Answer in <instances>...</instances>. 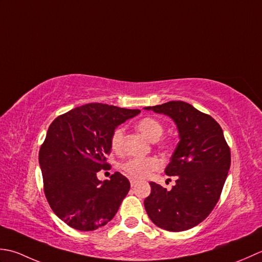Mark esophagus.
<instances>
[{
	"label": "esophagus",
	"instance_id": "1",
	"mask_svg": "<svg viewBox=\"0 0 262 262\" xmlns=\"http://www.w3.org/2000/svg\"><path fill=\"white\" fill-rule=\"evenodd\" d=\"M137 183H138V181H137V180H135V179H130V184H131V186H135V185H137Z\"/></svg>",
	"mask_w": 262,
	"mask_h": 262
}]
</instances>
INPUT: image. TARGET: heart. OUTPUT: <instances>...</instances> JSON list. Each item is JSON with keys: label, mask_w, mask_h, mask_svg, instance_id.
<instances>
[{"label": "heart", "mask_w": 262, "mask_h": 262, "mask_svg": "<svg viewBox=\"0 0 262 262\" xmlns=\"http://www.w3.org/2000/svg\"><path fill=\"white\" fill-rule=\"evenodd\" d=\"M138 130L145 136L148 140L157 141L164 133V124L155 117H145L139 121ZM124 131L122 127H116L112 133L111 147L115 152H120L123 148ZM158 146L163 149L169 148V142L166 140L159 141ZM121 169L132 179H145L154 170L161 167V162L156 157H133L121 164Z\"/></svg>", "instance_id": "obj_1"}]
</instances>
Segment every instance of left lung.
Returning a JSON list of instances; mask_svg holds the SVG:
<instances>
[{
  "label": "left lung",
  "mask_w": 262,
  "mask_h": 262,
  "mask_svg": "<svg viewBox=\"0 0 262 262\" xmlns=\"http://www.w3.org/2000/svg\"><path fill=\"white\" fill-rule=\"evenodd\" d=\"M172 119L180 141L165 168L176 176L169 191L150 182L145 208L155 225L169 232L190 229L206 220L220 200L229 166L231 151L221 125L210 115L181 100L145 107Z\"/></svg>",
  "instance_id": "1"
}]
</instances>
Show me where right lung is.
Listing matches in <instances>:
<instances>
[{"label": "right lung", "instance_id": "add662e5", "mask_svg": "<svg viewBox=\"0 0 262 262\" xmlns=\"http://www.w3.org/2000/svg\"><path fill=\"white\" fill-rule=\"evenodd\" d=\"M140 113L113 105L92 103L67 112L52 122L39 150V165L47 201L55 215L78 231H95L113 220L130 182L110 168L112 133Z\"/></svg>", "mask_w": 262, "mask_h": 262}]
</instances>
